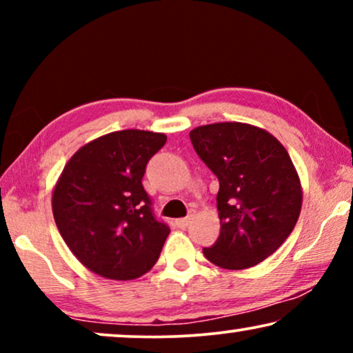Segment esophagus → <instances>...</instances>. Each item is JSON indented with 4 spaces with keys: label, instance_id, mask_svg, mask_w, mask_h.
Returning a JSON list of instances; mask_svg holds the SVG:
<instances>
[{
    "label": "esophagus",
    "instance_id": "obj_1",
    "mask_svg": "<svg viewBox=\"0 0 353 353\" xmlns=\"http://www.w3.org/2000/svg\"><path fill=\"white\" fill-rule=\"evenodd\" d=\"M191 220H192V215H191V216H186V219H180V220H176V225L180 226V228H186V226L191 223Z\"/></svg>",
    "mask_w": 353,
    "mask_h": 353
}]
</instances>
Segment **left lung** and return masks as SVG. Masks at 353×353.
I'll return each instance as SVG.
<instances>
[{
  "mask_svg": "<svg viewBox=\"0 0 353 353\" xmlns=\"http://www.w3.org/2000/svg\"><path fill=\"white\" fill-rule=\"evenodd\" d=\"M197 156L219 178L220 236L204 249L225 270L250 268L292 233L302 185L286 148L267 130L243 122L202 125L190 132Z\"/></svg>",
  "mask_w": 353,
  "mask_h": 353,
  "instance_id": "left-lung-1",
  "label": "left lung"
}]
</instances>
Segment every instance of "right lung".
I'll list each match as a JSON object with an SVG mask.
<instances>
[{"label": "right lung", "mask_w": 353, "mask_h": 353, "mask_svg": "<svg viewBox=\"0 0 353 353\" xmlns=\"http://www.w3.org/2000/svg\"><path fill=\"white\" fill-rule=\"evenodd\" d=\"M163 133L122 130L81 146L52 188V215L72 254L99 276L130 281L157 262L170 228L143 188Z\"/></svg>", "instance_id": "add662e5"}]
</instances>
